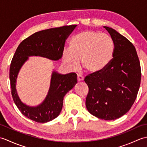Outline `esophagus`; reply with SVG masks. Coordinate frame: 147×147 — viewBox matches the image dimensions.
<instances>
[{"label": "esophagus", "instance_id": "esophagus-1", "mask_svg": "<svg viewBox=\"0 0 147 147\" xmlns=\"http://www.w3.org/2000/svg\"><path fill=\"white\" fill-rule=\"evenodd\" d=\"M77 79L78 82H82V81L84 80V77L80 75V74H78L77 75Z\"/></svg>", "mask_w": 147, "mask_h": 147}]
</instances>
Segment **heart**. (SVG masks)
<instances>
[{
  "mask_svg": "<svg viewBox=\"0 0 147 147\" xmlns=\"http://www.w3.org/2000/svg\"><path fill=\"white\" fill-rule=\"evenodd\" d=\"M114 51V42L111 35L87 30L72 37L69 49L64 50L62 60L68 68L75 69L80 59L83 67L89 73H98L111 63Z\"/></svg>",
  "mask_w": 147,
  "mask_h": 147,
  "instance_id": "b5f03b06",
  "label": "heart"
}]
</instances>
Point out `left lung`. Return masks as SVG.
<instances>
[{
    "label": "left lung",
    "instance_id": "1",
    "mask_svg": "<svg viewBox=\"0 0 147 147\" xmlns=\"http://www.w3.org/2000/svg\"><path fill=\"white\" fill-rule=\"evenodd\" d=\"M104 28L114 40V57L105 69L85 78L89 88L86 107L94 116L111 121L127 113L135 102L141 82V68L132 43L112 28Z\"/></svg>",
    "mask_w": 147,
    "mask_h": 147
}]
</instances>
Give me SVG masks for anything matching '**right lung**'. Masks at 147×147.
I'll list each match as a JSON object with an SVG mask.
<instances>
[{"mask_svg": "<svg viewBox=\"0 0 147 147\" xmlns=\"http://www.w3.org/2000/svg\"><path fill=\"white\" fill-rule=\"evenodd\" d=\"M76 26L40 31L24 40L16 51L9 71L11 93L19 110L31 120L45 123L57 117L62 109L64 96L78 82L77 74L74 73L62 74L53 70L46 97L40 104L30 106L22 102L18 94L16 82L20 71L32 56H40L52 61L61 59L65 40Z\"/></svg>", "mask_w": 147, "mask_h": 147, "instance_id": "obj_1", "label": "right lung"}]
</instances>
